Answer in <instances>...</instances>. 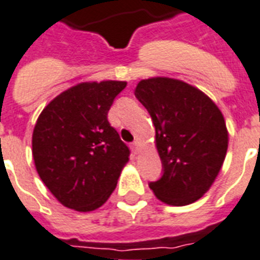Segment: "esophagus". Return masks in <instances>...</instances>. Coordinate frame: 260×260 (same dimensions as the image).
<instances>
[{
    "label": "esophagus",
    "mask_w": 260,
    "mask_h": 260,
    "mask_svg": "<svg viewBox=\"0 0 260 260\" xmlns=\"http://www.w3.org/2000/svg\"><path fill=\"white\" fill-rule=\"evenodd\" d=\"M132 149H133V151H134V153H140V141H134V142H133V145H132Z\"/></svg>",
    "instance_id": "esophagus-1"
}]
</instances>
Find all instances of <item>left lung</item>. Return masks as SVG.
<instances>
[{"label": "left lung", "instance_id": "left-lung-1", "mask_svg": "<svg viewBox=\"0 0 260 260\" xmlns=\"http://www.w3.org/2000/svg\"><path fill=\"white\" fill-rule=\"evenodd\" d=\"M134 94L153 119L162 162V176L149 186L165 204H192L211 188L227 154L223 114L203 91L177 79H145Z\"/></svg>", "mask_w": 260, "mask_h": 260}]
</instances>
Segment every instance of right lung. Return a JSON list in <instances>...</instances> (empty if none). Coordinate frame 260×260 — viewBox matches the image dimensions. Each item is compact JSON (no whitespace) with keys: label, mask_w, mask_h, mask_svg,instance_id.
Listing matches in <instances>:
<instances>
[{"label":"right lung","mask_w":260,"mask_h":260,"mask_svg":"<svg viewBox=\"0 0 260 260\" xmlns=\"http://www.w3.org/2000/svg\"><path fill=\"white\" fill-rule=\"evenodd\" d=\"M127 83H79L51 101L37 118L32 153L41 181L67 208L90 212L117 186L130 150L107 119Z\"/></svg>","instance_id":"right-lung-1"}]
</instances>
